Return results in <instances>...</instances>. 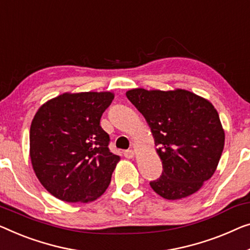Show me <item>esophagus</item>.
<instances>
[{
	"instance_id": "1",
	"label": "esophagus",
	"mask_w": 250,
	"mask_h": 250,
	"mask_svg": "<svg viewBox=\"0 0 250 250\" xmlns=\"http://www.w3.org/2000/svg\"><path fill=\"white\" fill-rule=\"evenodd\" d=\"M133 156H135V151H133L132 149L125 151V157H126V158H133Z\"/></svg>"
}]
</instances>
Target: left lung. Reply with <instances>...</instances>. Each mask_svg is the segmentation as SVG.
Instances as JSON below:
<instances>
[{"mask_svg":"<svg viewBox=\"0 0 250 250\" xmlns=\"http://www.w3.org/2000/svg\"><path fill=\"white\" fill-rule=\"evenodd\" d=\"M126 98L148 122L163 162L162 176L149 183L151 188L167 200L199 191L214 174L225 147L214 106L185 89L135 88Z\"/></svg>","mask_w":250,"mask_h":250,"instance_id":"obj_1","label":"left lung"}]
</instances>
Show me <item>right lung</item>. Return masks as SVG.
Returning <instances> with one entry per match:
<instances>
[{
	"label": "right lung",
	"mask_w": 250,
	"mask_h": 250,
	"mask_svg": "<svg viewBox=\"0 0 250 250\" xmlns=\"http://www.w3.org/2000/svg\"><path fill=\"white\" fill-rule=\"evenodd\" d=\"M110 92L65 93L38 110L30 128L33 170L50 194L65 202H91L109 186L120 156L100 125Z\"/></svg>",
	"instance_id": "obj_1"
}]
</instances>
